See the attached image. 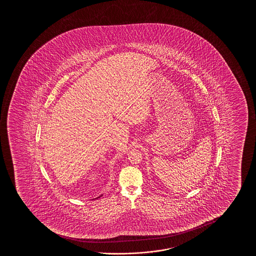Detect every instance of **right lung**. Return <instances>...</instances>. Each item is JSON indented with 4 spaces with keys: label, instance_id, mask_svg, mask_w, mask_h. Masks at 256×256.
Returning a JSON list of instances; mask_svg holds the SVG:
<instances>
[{
    "label": "right lung",
    "instance_id": "add662e5",
    "mask_svg": "<svg viewBox=\"0 0 256 256\" xmlns=\"http://www.w3.org/2000/svg\"><path fill=\"white\" fill-rule=\"evenodd\" d=\"M100 196H98V198H100Z\"/></svg>",
    "mask_w": 256,
    "mask_h": 256
}]
</instances>
